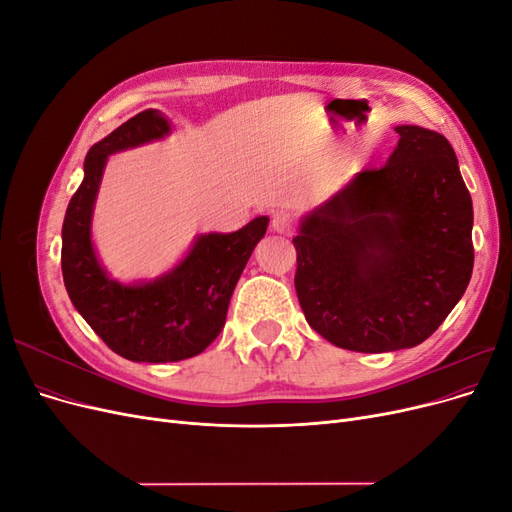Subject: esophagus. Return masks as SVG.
<instances>
[{"mask_svg": "<svg viewBox=\"0 0 512 512\" xmlns=\"http://www.w3.org/2000/svg\"><path fill=\"white\" fill-rule=\"evenodd\" d=\"M271 228L280 235H292L294 230V215L288 211H277L271 220Z\"/></svg>", "mask_w": 512, "mask_h": 512, "instance_id": "obj_1", "label": "esophagus"}]
</instances>
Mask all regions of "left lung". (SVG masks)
I'll return each mask as SVG.
<instances>
[{"instance_id": "obj_1", "label": "left lung", "mask_w": 512, "mask_h": 512, "mask_svg": "<svg viewBox=\"0 0 512 512\" xmlns=\"http://www.w3.org/2000/svg\"><path fill=\"white\" fill-rule=\"evenodd\" d=\"M395 132L389 162L356 175L292 239L305 320L354 352L425 342L474 267L472 198L451 143L418 126Z\"/></svg>"}]
</instances>
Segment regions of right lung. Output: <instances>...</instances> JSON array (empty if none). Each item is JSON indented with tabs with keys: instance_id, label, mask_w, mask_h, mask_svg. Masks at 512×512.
I'll list each match as a JSON object with an SVG mask.
<instances>
[{
	"instance_id": "1",
	"label": "right lung",
	"mask_w": 512,
	"mask_h": 512,
	"mask_svg": "<svg viewBox=\"0 0 512 512\" xmlns=\"http://www.w3.org/2000/svg\"><path fill=\"white\" fill-rule=\"evenodd\" d=\"M166 132L168 121L147 108L91 147L85 179L70 198L61 228V273L70 301L108 348L143 363L190 359L220 335L232 290L269 224L262 215L230 235L198 237L181 265L151 284L121 286L108 280L89 237L106 158Z\"/></svg>"
}]
</instances>
